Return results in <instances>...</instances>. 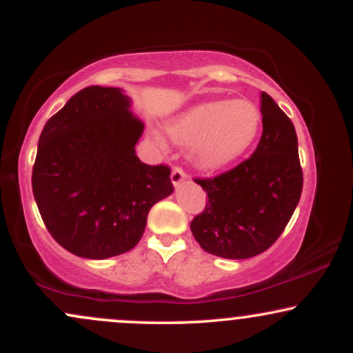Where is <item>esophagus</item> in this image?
<instances>
[{
  "label": "esophagus",
  "mask_w": 353,
  "mask_h": 353,
  "mask_svg": "<svg viewBox=\"0 0 353 353\" xmlns=\"http://www.w3.org/2000/svg\"><path fill=\"white\" fill-rule=\"evenodd\" d=\"M184 179H185V172L182 171V168H174L171 172V181L174 188H179L182 182H184Z\"/></svg>",
  "instance_id": "34e87169"
}]
</instances>
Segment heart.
<instances>
[{
	"label": "heart",
	"mask_w": 353,
	"mask_h": 353,
	"mask_svg": "<svg viewBox=\"0 0 353 353\" xmlns=\"http://www.w3.org/2000/svg\"><path fill=\"white\" fill-rule=\"evenodd\" d=\"M262 114L247 99H217L185 109L165 124L179 145H190L189 157L204 171H216L249 151L261 129Z\"/></svg>",
	"instance_id": "b5f03b06"
}]
</instances>
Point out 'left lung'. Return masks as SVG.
<instances>
[{"label":"left lung","mask_w":353,"mask_h":353,"mask_svg":"<svg viewBox=\"0 0 353 353\" xmlns=\"http://www.w3.org/2000/svg\"><path fill=\"white\" fill-rule=\"evenodd\" d=\"M261 114L262 136L252 156L212 179H196L209 201L190 230L202 249L217 257L264 252L301 199L303 177L292 121L267 92L261 94Z\"/></svg>","instance_id":"left-lung-1"}]
</instances>
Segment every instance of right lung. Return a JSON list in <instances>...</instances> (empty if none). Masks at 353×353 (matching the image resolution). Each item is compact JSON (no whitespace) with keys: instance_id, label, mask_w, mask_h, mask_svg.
Returning <instances> with one entry per match:
<instances>
[{"instance_id":"obj_1","label":"right lung","mask_w":353,"mask_h":353,"mask_svg":"<svg viewBox=\"0 0 353 353\" xmlns=\"http://www.w3.org/2000/svg\"><path fill=\"white\" fill-rule=\"evenodd\" d=\"M119 88L81 89L44 124L33 194L61 247L84 259H109L136 247L149 210L171 196L168 165L136 156L144 124Z\"/></svg>"}]
</instances>
